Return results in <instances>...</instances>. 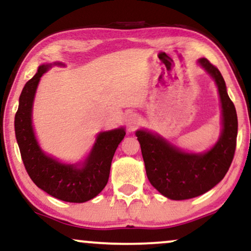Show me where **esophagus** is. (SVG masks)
<instances>
[{
  "label": "esophagus",
  "instance_id": "obj_1",
  "mask_svg": "<svg viewBox=\"0 0 251 251\" xmlns=\"http://www.w3.org/2000/svg\"><path fill=\"white\" fill-rule=\"evenodd\" d=\"M126 123H127V127L129 131H133L134 128L138 127L139 124H140V117L135 113L129 114L127 119H126Z\"/></svg>",
  "mask_w": 251,
  "mask_h": 251
}]
</instances>
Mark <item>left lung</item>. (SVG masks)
Listing matches in <instances>:
<instances>
[{"mask_svg": "<svg viewBox=\"0 0 251 251\" xmlns=\"http://www.w3.org/2000/svg\"><path fill=\"white\" fill-rule=\"evenodd\" d=\"M199 64L215 80L222 107V132L206 153H186L158 134L139 129L135 135L141 147L146 174L152 186L171 200H187L210 191L230 167L236 150L237 114L221 72L207 58Z\"/></svg>", "mask_w": 251, "mask_h": 251, "instance_id": "1", "label": "left lung"}]
</instances>
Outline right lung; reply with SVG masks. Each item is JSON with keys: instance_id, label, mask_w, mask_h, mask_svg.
Segmentation results:
<instances>
[{"instance_id": "obj_1", "label": "right lung", "mask_w": 251, "mask_h": 251, "mask_svg": "<svg viewBox=\"0 0 251 251\" xmlns=\"http://www.w3.org/2000/svg\"><path fill=\"white\" fill-rule=\"evenodd\" d=\"M49 68L51 64L39 66L35 76L24 85L15 116V134L24 167L35 185L62 201L81 203L91 200L106 186L114 152L126 133L124 127L100 132L81 167L62 164L45 154L36 140L31 112L39 79Z\"/></svg>"}]
</instances>
